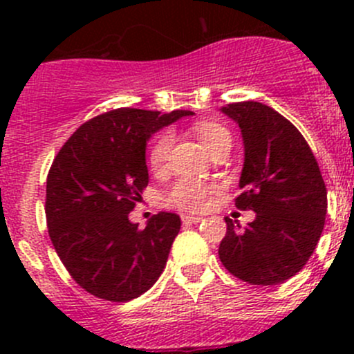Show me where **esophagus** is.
<instances>
[{"label": "esophagus", "mask_w": 354, "mask_h": 354, "mask_svg": "<svg viewBox=\"0 0 354 354\" xmlns=\"http://www.w3.org/2000/svg\"><path fill=\"white\" fill-rule=\"evenodd\" d=\"M181 221H183V224H198V223H202L203 217H200V216H183V217H181Z\"/></svg>", "instance_id": "esophagus-1"}]
</instances>
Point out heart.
<instances>
[{
    "label": "heart",
    "instance_id": "b5f03b06",
    "mask_svg": "<svg viewBox=\"0 0 354 354\" xmlns=\"http://www.w3.org/2000/svg\"><path fill=\"white\" fill-rule=\"evenodd\" d=\"M198 140L209 152L217 149L219 145L231 142V133L223 124L212 123V121H202L194 127ZM173 133L162 131L156 138L154 145L149 154V164L154 171H160L167 164L173 149ZM219 185L214 181L195 180V178H180L174 181L164 194V203L171 209H178L181 212H202L209 207L210 200L217 192Z\"/></svg>",
    "mask_w": 354,
    "mask_h": 354
}]
</instances>
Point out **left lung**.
Listing matches in <instances>:
<instances>
[{
  "mask_svg": "<svg viewBox=\"0 0 354 354\" xmlns=\"http://www.w3.org/2000/svg\"><path fill=\"white\" fill-rule=\"evenodd\" d=\"M241 128L245 162L236 207L255 219L241 230L226 219L219 245L223 266L257 286L288 281L303 269L322 234L327 190L312 149L298 128L255 101L221 109Z\"/></svg>",
  "mask_w": 354,
  "mask_h": 354,
  "instance_id": "left-lung-1",
  "label": "left lung"
}]
</instances>
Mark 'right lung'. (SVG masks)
Returning <instances> with one entry per match:
<instances>
[{"label":"right lung","instance_id":"obj_1","mask_svg":"<svg viewBox=\"0 0 354 354\" xmlns=\"http://www.w3.org/2000/svg\"><path fill=\"white\" fill-rule=\"evenodd\" d=\"M190 114L108 111L82 124L53 160L46 185L49 238L75 283L91 295L130 301L162 274L180 216L159 212L138 230L128 214L149 185L147 140Z\"/></svg>","mask_w":354,"mask_h":354}]
</instances>
